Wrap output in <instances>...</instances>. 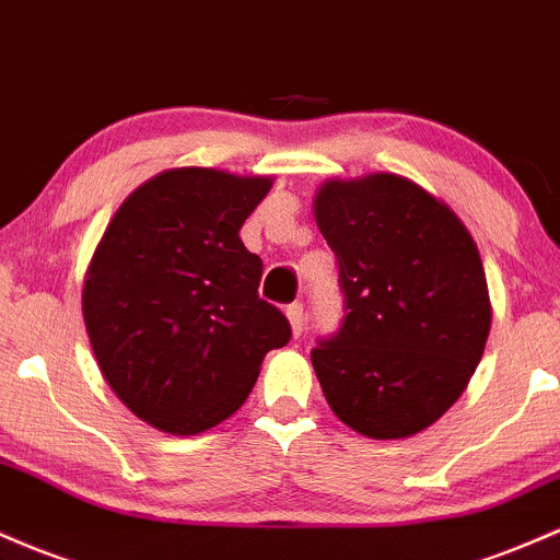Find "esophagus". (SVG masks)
Masks as SVG:
<instances>
[{"instance_id":"esophagus-1","label":"esophagus","mask_w":560,"mask_h":560,"mask_svg":"<svg viewBox=\"0 0 560 560\" xmlns=\"http://www.w3.org/2000/svg\"><path fill=\"white\" fill-rule=\"evenodd\" d=\"M287 318H290V324H292V335L294 337L303 335V327H305V308H303V303L287 305Z\"/></svg>"}]
</instances>
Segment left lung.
I'll return each instance as SVG.
<instances>
[{
	"label": "left lung",
	"mask_w": 560,
	"mask_h": 560,
	"mask_svg": "<svg viewBox=\"0 0 560 560\" xmlns=\"http://www.w3.org/2000/svg\"><path fill=\"white\" fill-rule=\"evenodd\" d=\"M313 210L346 311L311 350L324 396L361 435L420 433L457 401L487 346L476 242L450 207L388 172L324 183Z\"/></svg>",
	"instance_id": "left-lung-1"
}]
</instances>
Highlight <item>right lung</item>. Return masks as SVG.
<instances>
[{
    "mask_svg": "<svg viewBox=\"0 0 560 560\" xmlns=\"http://www.w3.org/2000/svg\"><path fill=\"white\" fill-rule=\"evenodd\" d=\"M268 190L270 177L162 172L97 244L82 294L90 346L121 404L164 433L231 417L262 355L290 342L284 313L257 294L262 260L238 236Z\"/></svg>",
    "mask_w": 560,
    "mask_h": 560,
    "instance_id": "1",
    "label": "right lung"
}]
</instances>
